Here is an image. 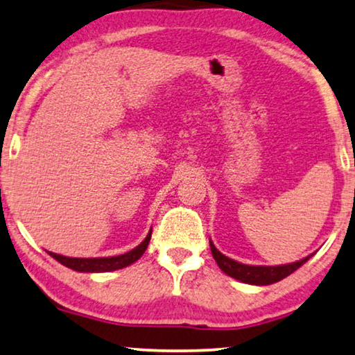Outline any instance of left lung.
Segmentation results:
<instances>
[{"instance_id": "1", "label": "left lung", "mask_w": 355, "mask_h": 355, "mask_svg": "<svg viewBox=\"0 0 355 355\" xmlns=\"http://www.w3.org/2000/svg\"><path fill=\"white\" fill-rule=\"evenodd\" d=\"M211 251H212L214 259H216L217 266L220 267V270L225 272L228 277L236 278L239 282L248 283V284H261V286H263V284L277 283L279 279L291 275L294 270H297L299 267L304 266V263L313 256V254H311V256L304 257L301 261L286 263V266L267 267V266H246V263L233 261V259L223 256V254L214 246L212 241H211Z\"/></svg>"}]
</instances>
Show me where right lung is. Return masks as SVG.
<instances>
[{
    "label": "right lung",
    "instance_id": "obj_1",
    "mask_svg": "<svg viewBox=\"0 0 355 355\" xmlns=\"http://www.w3.org/2000/svg\"><path fill=\"white\" fill-rule=\"evenodd\" d=\"M149 239H151V232L148 233V236L143 239L141 244H138L137 248L132 249L122 256H114V257H93V259H80V257H66L61 254L48 252L53 259H56L58 262H61L62 266L76 272H87V273H99V272H112L119 270L130 266V263L137 262L139 257L143 256V252L146 251Z\"/></svg>",
    "mask_w": 355,
    "mask_h": 355
}]
</instances>
